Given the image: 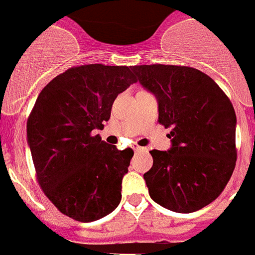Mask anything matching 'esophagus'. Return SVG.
I'll return each instance as SVG.
<instances>
[{
	"label": "esophagus",
	"mask_w": 255,
	"mask_h": 255,
	"mask_svg": "<svg viewBox=\"0 0 255 255\" xmlns=\"http://www.w3.org/2000/svg\"><path fill=\"white\" fill-rule=\"evenodd\" d=\"M131 147H133L134 151H143V150H144L143 147H140V146H138V144H133Z\"/></svg>",
	"instance_id": "esophagus-1"
}]
</instances>
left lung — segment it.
<instances>
[{
  "instance_id": "obj_1",
  "label": "left lung",
  "mask_w": 255,
  "mask_h": 255,
  "mask_svg": "<svg viewBox=\"0 0 255 255\" xmlns=\"http://www.w3.org/2000/svg\"><path fill=\"white\" fill-rule=\"evenodd\" d=\"M137 80L158 99V122L171 128L168 151L152 150L143 175L155 203L178 213L211 204L233 174L236 113L231 100L204 72L185 66H134Z\"/></svg>"
}]
</instances>
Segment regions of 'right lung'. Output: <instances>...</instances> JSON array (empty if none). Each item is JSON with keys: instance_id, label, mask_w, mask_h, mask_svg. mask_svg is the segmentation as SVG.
<instances>
[{"instance_id": "obj_1", "label": "right lung", "mask_w": 255, "mask_h": 255, "mask_svg": "<svg viewBox=\"0 0 255 255\" xmlns=\"http://www.w3.org/2000/svg\"><path fill=\"white\" fill-rule=\"evenodd\" d=\"M137 79L126 66L71 67L42 89L27 118L36 180L63 215L80 223L103 219L121 201L131 148L118 150L96 130Z\"/></svg>"}]
</instances>
